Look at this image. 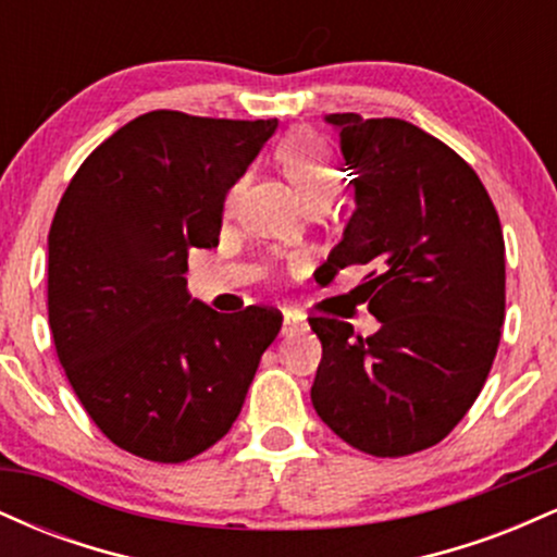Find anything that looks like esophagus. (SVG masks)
Listing matches in <instances>:
<instances>
[{
	"label": "esophagus",
	"mask_w": 557,
	"mask_h": 557,
	"mask_svg": "<svg viewBox=\"0 0 557 557\" xmlns=\"http://www.w3.org/2000/svg\"><path fill=\"white\" fill-rule=\"evenodd\" d=\"M306 317L298 314V311H285V319H283V335L285 337H293L298 335V332H306Z\"/></svg>",
	"instance_id": "34e87169"
}]
</instances>
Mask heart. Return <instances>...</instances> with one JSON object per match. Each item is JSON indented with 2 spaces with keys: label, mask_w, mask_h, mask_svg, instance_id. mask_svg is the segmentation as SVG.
<instances>
[{
  "label": "heart",
  "mask_w": 557,
  "mask_h": 557,
  "mask_svg": "<svg viewBox=\"0 0 557 557\" xmlns=\"http://www.w3.org/2000/svg\"><path fill=\"white\" fill-rule=\"evenodd\" d=\"M277 159L306 201L319 196H335L337 185H341V170H337L327 144L317 133H287L277 146Z\"/></svg>",
  "instance_id": "b5f03b06"
}]
</instances>
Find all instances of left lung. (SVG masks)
<instances>
[{"mask_svg": "<svg viewBox=\"0 0 557 557\" xmlns=\"http://www.w3.org/2000/svg\"><path fill=\"white\" fill-rule=\"evenodd\" d=\"M327 123L356 212L324 270L367 267L359 290L380 330L309 319L322 341L311 403L356 450L411 456L445 440L487 382L505 319L500 216L471 164L421 127L354 112Z\"/></svg>", "mask_w": 557, "mask_h": 557, "instance_id": "1", "label": "left lung"}]
</instances>
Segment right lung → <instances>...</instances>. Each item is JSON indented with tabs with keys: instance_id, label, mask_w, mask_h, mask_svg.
<instances>
[{
	"instance_id": "add662e5",
	"label": "right lung",
	"mask_w": 557,
	"mask_h": 557,
	"mask_svg": "<svg viewBox=\"0 0 557 557\" xmlns=\"http://www.w3.org/2000/svg\"><path fill=\"white\" fill-rule=\"evenodd\" d=\"M277 120L157 110L96 146L49 230V327L70 385L114 445L183 463L222 440L283 314L190 298L188 251L220 243L227 190Z\"/></svg>"
}]
</instances>
